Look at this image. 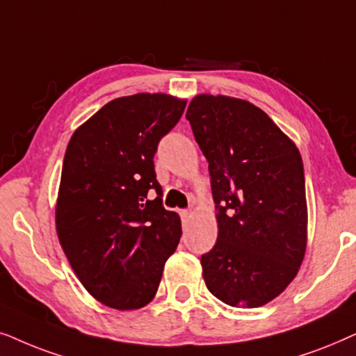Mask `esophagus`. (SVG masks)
Instances as JSON below:
<instances>
[{
	"instance_id": "1",
	"label": "esophagus",
	"mask_w": 356,
	"mask_h": 356,
	"mask_svg": "<svg viewBox=\"0 0 356 356\" xmlns=\"http://www.w3.org/2000/svg\"><path fill=\"white\" fill-rule=\"evenodd\" d=\"M181 216H182V218H191V216H192V210H191V208H187V210H182V211H181Z\"/></svg>"
}]
</instances>
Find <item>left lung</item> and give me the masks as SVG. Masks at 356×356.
I'll return each instance as SVG.
<instances>
[{"label":"left lung","mask_w":356,"mask_h":356,"mask_svg":"<svg viewBox=\"0 0 356 356\" xmlns=\"http://www.w3.org/2000/svg\"><path fill=\"white\" fill-rule=\"evenodd\" d=\"M208 161L218 239L202 255L203 280L233 307H260L296 277L305 259L307 205L296 145L262 108L198 94L187 108Z\"/></svg>","instance_id":"obj_1"}]
</instances>
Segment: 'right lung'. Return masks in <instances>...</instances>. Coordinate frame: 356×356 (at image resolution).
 Returning <instances> with one entry per match:
<instances>
[{
	"mask_svg": "<svg viewBox=\"0 0 356 356\" xmlns=\"http://www.w3.org/2000/svg\"><path fill=\"white\" fill-rule=\"evenodd\" d=\"M186 104L161 92L113 99L66 148L56 233L83 286L113 309L153 300L182 236L181 218L163 207L153 158Z\"/></svg>",
	"mask_w": 356,
	"mask_h": 356,
	"instance_id": "obj_1",
	"label": "right lung"
}]
</instances>
